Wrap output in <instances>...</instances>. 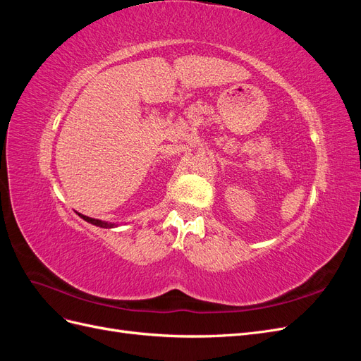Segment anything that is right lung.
<instances>
[{"mask_svg":"<svg viewBox=\"0 0 361 361\" xmlns=\"http://www.w3.org/2000/svg\"><path fill=\"white\" fill-rule=\"evenodd\" d=\"M84 221H87V223H90V224H93V226H97V227H102V228H113V227H116L117 224L116 223H108V221H102V220H96V218H90V216H87V215H82V214H78Z\"/></svg>","mask_w":361,"mask_h":361,"instance_id":"1","label":"right lung"}]
</instances>
